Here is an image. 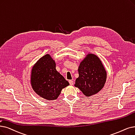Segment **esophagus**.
Segmentation results:
<instances>
[{
    "label": "esophagus",
    "instance_id": "1",
    "mask_svg": "<svg viewBox=\"0 0 135 135\" xmlns=\"http://www.w3.org/2000/svg\"><path fill=\"white\" fill-rule=\"evenodd\" d=\"M69 83L70 85H73V84H74V81H73V80H69Z\"/></svg>",
    "mask_w": 135,
    "mask_h": 135
}]
</instances>
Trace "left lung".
Segmentation results:
<instances>
[{
    "instance_id": "left-lung-1",
    "label": "left lung",
    "mask_w": 135,
    "mask_h": 135,
    "mask_svg": "<svg viewBox=\"0 0 135 135\" xmlns=\"http://www.w3.org/2000/svg\"><path fill=\"white\" fill-rule=\"evenodd\" d=\"M79 77L74 86L87 97L95 95L104 86L107 73L103 64L96 55L88 53L79 63Z\"/></svg>"
}]
</instances>
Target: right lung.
<instances>
[{"mask_svg": "<svg viewBox=\"0 0 135 135\" xmlns=\"http://www.w3.org/2000/svg\"><path fill=\"white\" fill-rule=\"evenodd\" d=\"M56 62L46 54L32 67L30 83L37 94L47 100H54L59 97L62 90L69 85L68 81L56 69Z\"/></svg>", "mask_w": 135, "mask_h": 135, "instance_id": "right-lung-1", "label": "right lung"}]
</instances>
